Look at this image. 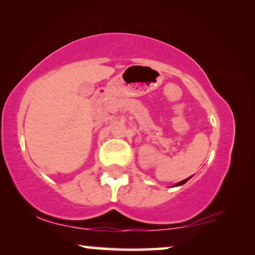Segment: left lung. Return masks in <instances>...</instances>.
<instances>
[{
	"mask_svg": "<svg viewBox=\"0 0 255 255\" xmlns=\"http://www.w3.org/2000/svg\"><path fill=\"white\" fill-rule=\"evenodd\" d=\"M189 179H190V177H188V179H186V180H183V181H181V182H179V183H177V184H176V186H181V184L186 183V182H187V181H188V180H189Z\"/></svg>",
	"mask_w": 255,
	"mask_h": 255,
	"instance_id": "obj_1",
	"label": "left lung"
}]
</instances>
